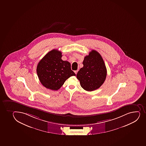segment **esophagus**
I'll return each mask as SVG.
<instances>
[{
	"instance_id": "obj_1",
	"label": "esophagus",
	"mask_w": 146,
	"mask_h": 146,
	"mask_svg": "<svg viewBox=\"0 0 146 146\" xmlns=\"http://www.w3.org/2000/svg\"><path fill=\"white\" fill-rule=\"evenodd\" d=\"M78 71V70H75L74 71V72H75V73L76 74H77Z\"/></svg>"
}]
</instances>
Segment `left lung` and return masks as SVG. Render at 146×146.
I'll return each mask as SVG.
<instances>
[{
    "mask_svg": "<svg viewBox=\"0 0 146 146\" xmlns=\"http://www.w3.org/2000/svg\"><path fill=\"white\" fill-rule=\"evenodd\" d=\"M82 63L83 67L77 74L81 87L89 92L99 89L107 76V69L101 54L92 50L84 57Z\"/></svg>",
    "mask_w": 146,
    "mask_h": 146,
    "instance_id": "8db88e82",
    "label": "left lung"
}]
</instances>
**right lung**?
Returning <instances> with one entry per match:
<instances>
[{
    "label": "right lung",
    "instance_id": "1",
    "mask_svg": "<svg viewBox=\"0 0 146 146\" xmlns=\"http://www.w3.org/2000/svg\"><path fill=\"white\" fill-rule=\"evenodd\" d=\"M61 52L53 49L41 59L37 66L38 77L47 89L57 90L68 78L76 76L71 69L70 63L62 60Z\"/></svg>",
    "mask_w": 146,
    "mask_h": 146
}]
</instances>
